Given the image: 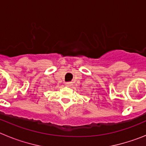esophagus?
<instances>
[{
	"label": "esophagus",
	"mask_w": 146,
	"mask_h": 146,
	"mask_svg": "<svg viewBox=\"0 0 146 146\" xmlns=\"http://www.w3.org/2000/svg\"><path fill=\"white\" fill-rule=\"evenodd\" d=\"M66 86H67V87H70L71 86H72V82H66Z\"/></svg>",
	"instance_id": "1"
}]
</instances>
